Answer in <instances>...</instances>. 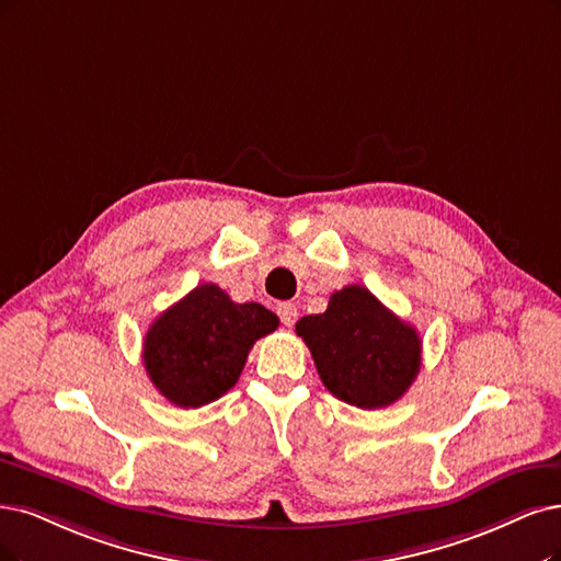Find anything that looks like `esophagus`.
Returning a JSON list of instances; mask_svg holds the SVG:
<instances>
[{
	"instance_id": "1",
	"label": "esophagus",
	"mask_w": 561,
	"mask_h": 561,
	"mask_svg": "<svg viewBox=\"0 0 561 561\" xmlns=\"http://www.w3.org/2000/svg\"><path fill=\"white\" fill-rule=\"evenodd\" d=\"M277 314H279L284 325L291 328L298 321V307L294 302H279L277 305Z\"/></svg>"
}]
</instances>
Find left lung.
Segmentation results:
<instances>
[{
    "label": "left lung",
    "instance_id": "8db88e82",
    "mask_svg": "<svg viewBox=\"0 0 561 561\" xmlns=\"http://www.w3.org/2000/svg\"><path fill=\"white\" fill-rule=\"evenodd\" d=\"M296 333L312 351L323 386L360 409L398 402L421 369L416 328L358 284L330 296L323 314L302 317Z\"/></svg>",
    "mask_w": 561,
    "mask_h": 561
}]
</instances>
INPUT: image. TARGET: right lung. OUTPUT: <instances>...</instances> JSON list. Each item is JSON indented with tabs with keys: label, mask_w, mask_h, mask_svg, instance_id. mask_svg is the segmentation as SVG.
<instances>
[{
	"label": "right lung",
	"mask_w": 561,
	"mask_h": 561,
	"mask_svg": "<svg viewBox=\"0 0 561 561\" xmlns=\"http://www.w3.org/2000/svg\"><path fill=\"white\" fill-rule=\"evenodd\" d=\"M279 319L259 302L238 305L217 284H201L154 319L142 342V363L161 396L196 409L231 390L256 340Z\"/></svg>",
	"instance_id": "right-lung-1"
}]
</instances>
